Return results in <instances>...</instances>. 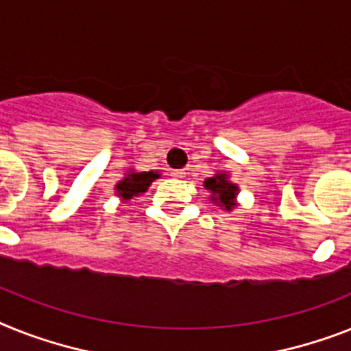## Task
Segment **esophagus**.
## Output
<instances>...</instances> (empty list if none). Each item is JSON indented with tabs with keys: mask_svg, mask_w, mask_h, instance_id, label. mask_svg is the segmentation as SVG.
Masks as SVG:
<instances>
[{
	"mask_svg": "<svg viewBox=\"0 0 351 351\" xmlns=\"http://www.w3.org/2000/svg\"><path fill=\"white\" fill-rule=\"evenodd\" d=\"M184 170H170V176H172V178H178V179H181V178H184Z\"/></svg>",
	"mask_w": 351,
	"mask_h": 351,
	"instance_id": "obj_1",
	"label": "esophagus"
}]
</instances>
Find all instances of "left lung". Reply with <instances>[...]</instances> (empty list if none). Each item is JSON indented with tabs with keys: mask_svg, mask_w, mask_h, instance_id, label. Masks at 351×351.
Wrapping results in <instances>:
<instances>
[{
	"mask_svg": "<svg viewBox=\"0 0 351 351\" xmlns=\"http://www.w3.org/2000/svg\"><path fill=\"white\" fill-rule=\"evenodd\" d=\"M204 186L210 190L213 195L211 197V201L213 202H221V206H224L226 210H231L234 206V195H237V190L239 188L234 186L233 182L228 181V176L226 173H219L215 178H210L204 181Z\"/></svg>",
	"mask_w": 351,
	"mask_h": 351,
	"instance_id": "8db88e82",
	"label": "left lung"
}]
</instances>
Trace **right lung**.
Instances as JSON below:
<instances>
[{"instance_id": "obj_1", "label": "right lung", "mask_w": 351, "mask_h": 351, "mask_svg": "<svg viewBox=\"0 0 351 351\" xmlns=\"http://www.w3.org/2000/svg\"><path fill=\"white\" fill-rule=\"evenodd\" d=\"M159 178V173L154 172H140V173H129L123 181H120L117 184L118 195L123 199V201H129L138 193L147 192V188L150 186V182Z\"/></svg>"}]
</instances>
